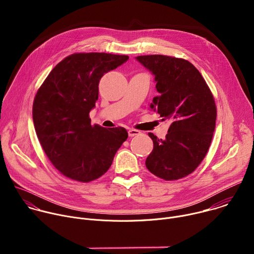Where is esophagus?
<instances>
[{"label": "esophagus", "mask_w": 254, "mask_h": 254, "mask_svg": "<svg viewBox=\"0 0 254 254\" xmlns=\"http://www.w3.org/2000/svg\"><path fill=\"white\" fill-rule=\"evenodd\" d=\"M139 133H140V131L137 130V129H134V128H129V129H128V135H129L130 137H132V136H134V135H137V134H139Z\"/></svg>", "instance_id": "34e87169"}]
</instances>
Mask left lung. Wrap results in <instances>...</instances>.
<instances>
[{"label": "left lung", "mask_w": 254, "mask_h": 254, "mask_svg": "<svg viewBox=\"0 0 254 254\" xmlns=\"http://www.w3.org/2000/svg\"><path fill=\"white\" fill-rule=\"evenodd\" d=\"M153 72L160 93L151 108L171 126L165 139L149 132L154 149L146 167L165 181L193 173L205 158L213 137L217 108L213 94L198 69L183 58L167 55L137 56Z\"/></svg>", "instance_id": "obj_1"}]
</instances>
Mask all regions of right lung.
<instances>
[{"mask_svg": "<svg viewBox=\"0 0 254 254\" xmlns=\"http://www.w3.org/2000/svg\"><path fill=\"white\" fill-rule=\"evenodd\" d=\"M128 59L111 53H73L52 70L35 95L33 123L41 147L65 177L88 183L113 164L127 138L125 127L91 125L89 112L98 99V83Z\"/></svg>", "mask_w": 254, "mask_h": 254, "instance_id": "add662e5", "label": "right lung"}]
</instances>
